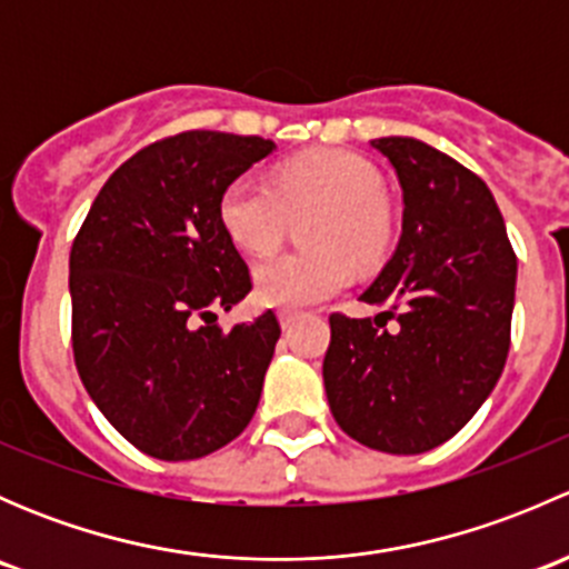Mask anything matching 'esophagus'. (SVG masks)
I'll use <instances>...</instances> for the list:
<instances>
[{
	"label": "esophagus",
	"instance_id": "obj_1",
	"mask_svg": "<svg viewBox=\"0 0 569 569\" xmlns=\"http://www.w3.org/2000/svg\"><path fill=\"white\" fill-rule=\"evenodd\" d=\"M278 317H280V325H283V330H286V327H291L297 319H300V313H297V311H280Z\"/></svg>",
	"mask_w": 569,
	"mask_h": 569
}]
</instances>
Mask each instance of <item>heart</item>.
<instances>
[{
	"label": "heart",
	"mask_w": 569,
	"mask_h": 569,
	"mask_svg": "<svg viewBox=\"0 0 569 569\" xmlns=\"http://www.w3.org/2000/svg\"><path fill=\"white\" fill-rule=\"evenodd\" d=\"M382 176L352 151H317L286 162L272 181L239 176L220 198V222L248 252L283 239L291 217L317 214L306 226L308 250L274 252L252 272L256 297L269 308H308L352 280V261L377 263L391 244V209Z\"/></svg>",
	"instance_id": "obj_1"
}]
</instances>
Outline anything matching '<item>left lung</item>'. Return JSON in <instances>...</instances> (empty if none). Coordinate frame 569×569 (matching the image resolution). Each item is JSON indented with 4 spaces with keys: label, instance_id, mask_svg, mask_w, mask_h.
Listing matches in <instances>:
<instances>
[{
    "label": "left lung",
    "instance_id": "1",
    "mask_svg": "<svg viewBox=\"0 0 569 569\" xmlns=\"http://www.w3.org/2000/svg\"><path fill=\"white\" fill-rule=\"evenodd\" d=\"M371 148L393 164L405 203L399 248L360 297L386 311L332 313L321 375L349 438L423 455L455 438L501 377L518 256L487 183L457 159L412 137Z\"/></svg>",
    "mask_w": 569,
    "mask_h": 569
}]
</instances>
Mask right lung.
Masks as SVG:
<instances>
[{
    "label": "right lung",
    "instance_id": "obj_1",
    "mask_svg": "<svg viewBox=\"0 0 569 569\" xmlns=\"http://www.w3.org/2000/svg\"><path fill=\"white\" fill-rule=\"evenodd\" d=\"M272 140L178 131L126 159L71 248L77 371L107 421L148 457L198 460L250 423L280 338L274 311L222 330L214 308L252 289L220 198Z\"/></svg>",
    "mask_w": 569,
    "mask_h": 569
}]
</instances>
